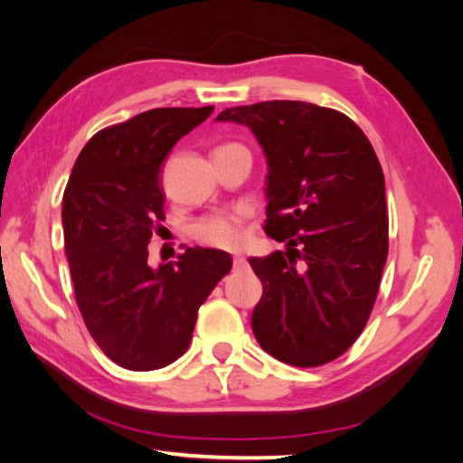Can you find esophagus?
I'll return each mask as SVG.
<instances>
[{"mask_svg":"<svg viewBox=\"0 0 463 463\" xmlns=\"http://www.w3.org/2000/svg\"><path fill=\"white\" fill-rule=\"evenodd\" d=\"M232 267H234V270L244 269V267H247V259H244L242 254H234V257H232Z\"/></svg>","mask_w":463,"mask_h":463,"instance_id":"obj_1","label":"esophagus"}]
</instances>
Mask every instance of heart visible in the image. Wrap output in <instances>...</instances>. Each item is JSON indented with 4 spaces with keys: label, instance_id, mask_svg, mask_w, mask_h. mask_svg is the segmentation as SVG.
Listing matches in <instances>:
<instances>
[{
    "label": "heart",
    "instance_id": "b5f03b06",
    "mask_svg": "<svg viewBox=\"0 0 463 463\" xmlns=\"http://www.w3.org/2000/svg\"><path fill=\"white\" fill-rule=\"evenodd\" d=\"M229 146H237V143L221 145L216 151H224L229 149ZM249 216L250 211L244 209V206L234 211L204 216V219L196 221L191 226V237L194 241H199L201 244H206V247L239 249L244 242V222H247Z\"/></svg>",
    "mask_w": 463,
    "mask_h": 463
}]
</instances>
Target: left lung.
I'll return each instance as SVG.
<instances>
[{"mask_svg":"<svg viewBox=\"0 0 463 463\" xmlns=\"http://www.w3.org/2000/svg\"><path fill=\"white\" fill-rule=\"evenodd\" d=\"M267 155L264 232L287 252L249 259L262 282L252 332L262 350L298 368L336 360L362 334L388 259L383 173L350 117L302 101L224 109Z\"/></svg>","mask_w":463,"mask_h":463,"instance_id":"8db88e82","label":"left lung"}]
</instances>
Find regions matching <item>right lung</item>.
Wrapping results in <instances>:
<instances>
[{"instance_id": "add662e5", "label": "right lung", "mask_w": 463, "mask_h": 463, "mask_svg": "<svg viewBox=\"0 0 463 463\" xmlns=\"http://www.w3.org/2000/svg\"><path fill=\"white\" fill-rule=\"evenodd\" d=\"M214 107H161L95 133L63 193V241L75 300L105 356L135 372L181 358L201 304L224 274L229 252L186 249L149 267L153 232L165 221L159 171L175 143Z\"/></svg>"}]
</instances>
